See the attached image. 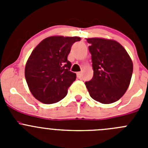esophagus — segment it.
I'll return each mask as SVG.
<instances>
[{
  "mask_svg": "<svg viewBox=\"0 0 148 148\" xmlns=\"http://www.w3.org/2000/svg\"><path fill=\"white\" fill-rule=\"evenodd\" d=\"M76 75H77V78H82V72H78Z\"/></svg>",
  "mask_w": 148,
  "mask_h": 148,
  "instance_id": "esophagus-1",
  "label": "esophagus"
}]
</instances>
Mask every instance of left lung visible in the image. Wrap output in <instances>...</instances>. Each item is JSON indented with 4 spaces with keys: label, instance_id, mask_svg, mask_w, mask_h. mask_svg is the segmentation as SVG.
I'll return each instance as SVG.
<instances>
[{
    "label": "left lung",
    "instance_id": "left-lung-1",
    "mask_svg": "<svg viewBox=\"0 0 148 148\" xmlns=\"http://www.w3.org/2000/svg\"><path fill=\"white\" fill-rule=\"evenodd\" d=\"M87 41L92 55L93 77L85 82L90 95L102 104L121 99L130 85L133 61L126 49L116 40L90 38Z\"/></svg>",
    "mask_w": 148,
    "mask_h": 148
}]
</instances>
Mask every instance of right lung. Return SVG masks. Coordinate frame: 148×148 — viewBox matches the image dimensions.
<instances>
[{
  "label": "right lung",
  "instance_id": "add662e5",
  "mask_svg": "<svg viewBox=\"0 0 148 148\" xmlns=\"http://www.w3.org/2000/svg\"><path fill=\"white\" fill-rule=\"evenodd\" d=\"M81 38L54 35L41 40L29 57L25 78L30 92L44 104H53L67 94L68 88L76 78L70 71L67 60L72 45Z\"/></svg>",
  "mask_w": 148,
  "mask_h": 148
}]
</instances>
